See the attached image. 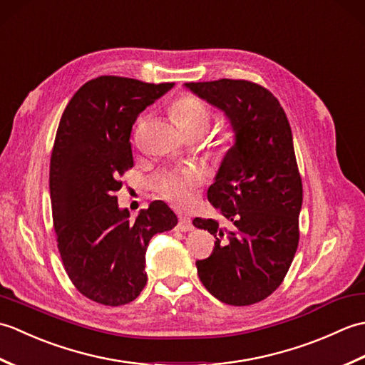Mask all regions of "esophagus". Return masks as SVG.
<instances>
[{
	"label": "esophagus",
	"instance_id": "34e87169",
	"mask_svg": "<svg viewBox=\"0 0 365 365\" xmlns=\"http://www.w3.org/2000/svg\"><path fill=\"white\" fill-rule=\"evenodd\" d=\"M177 227L180 229L182 232H188V230L192 229V222H191V220L188 218V216H180V218H178Z\"/></svg>",
	"mask_w": 365,
	"mask_h": 365
}]
</instances>
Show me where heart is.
I'll return each instance as SVG.
<instances>
[{
    "instance_id": "1",
    "label": "heart",
    "mask_w": 365,
    "mask_h": 365,
    "mask_svg": "<svg viewBox=\"0 0 365 365\" xmlns=\"http://www.w3.org/2000/svg\"><path fill=\"white\" fill-rule=\"evenodd\" d=\"M173 114L188 136L205 133L212 120V111L208 105L196 96H183L173 105ZM144 120L139 122L143 125ZM200 183L195 170H163L153 178V187L160 195L175 205H185L191 197V191Z\"/></svg>"
}]
</instances>
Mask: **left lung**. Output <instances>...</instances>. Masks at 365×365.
Here are the masks:
<instances>
[{"mask_svg": "<svg viewBox=\"0 0 365 365\" xmlns=\"http://www.w3.org/2000/svg\"><path fill=\"white\" fill-rule=\"evenodd\" d=\"M226 113L235 144L224 157L207 197L227 220L195 218L215 237L197 260L200 282L229 306L268 298L289 271L299 242L302 182L289 119L268 89L247 80L185 84Z\"/></svg>", "mask_w": 365, "mask_h": 365, "instance_id": "left-lung-1", "label": "left lung"}]
</instances>
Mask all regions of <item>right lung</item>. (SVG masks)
Segmentation results:
<instances>
[{
	"label": "right lung",
	"mask_w": 365,
	"mask_h": 365,
	"mask_svg": "<svg viewBox=\"0 0 365 365\" xmlns=\"http://www.w3.org/2000/svg\"><path fill=\"white\" fill-rule=\"evenodd\" d=\"M173 86L103 75L84 83L61 115L50 160L53 226L68 279L98 304L138 298L147 284L150 238L177 224L163 200L130 220L115 196L133 168L131 127Z\"/></svg>",
	"instance_id": "1"
}]
</instances>
